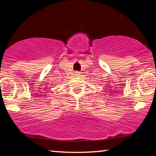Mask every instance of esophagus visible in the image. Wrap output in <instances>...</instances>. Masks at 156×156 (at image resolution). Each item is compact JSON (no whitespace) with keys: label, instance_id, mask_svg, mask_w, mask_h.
<instances>
[{"label":"esophagus","instance_id":"34e87169","mask_svg":"<svg viewBox=\"0 0 156 156\" xmlns=\"http://www.w3.org/2000/svg\"><path fill=\"white\" fill-rule=\"evenodd\" d=\"M76 73H77V74H79V73H79V72H76Z\"/></svg>","mask_w":156,"mask_h":156}]
</instances>
